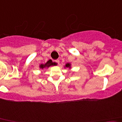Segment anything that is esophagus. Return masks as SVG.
<instances>
[{"label":"esophagus","instance_id":"1","mask_svg":"<svg viewBox=\"0 0 122 122\" xmlns=\"http://www.w3.org/2000/svg\"><path fill=\"white\" fill-rule=\"evenodd\" d=\"M55 62H56V63L58 65H59V64H60V60H55Z\"/></svg>","mask_w":122,"mask_h":122}]
</instances>
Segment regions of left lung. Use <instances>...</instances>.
I'll return each instance as SVG.
<instances>
[{
    "instance_id": "obj_1",
    "label": "left lung",
    "mask_w": 122,
    "mask_h": 122,
    "mask_svg": "<svg viewBox=\"0 0 122 122\" xmlns=\"http://www.w3.org/2000/svg\"><path fill=\"white\" fill-rule=\"evenodd\" d=\"M66 67H69V68H70V64H67L66 65Z\"/></svg>"
}]
</instances>
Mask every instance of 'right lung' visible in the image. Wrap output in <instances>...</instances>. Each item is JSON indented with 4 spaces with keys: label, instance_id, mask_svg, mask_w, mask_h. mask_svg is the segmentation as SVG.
<instances>
[{
    "label": "right lung",
    "instance_id": "obj_1",
    "mask_svg": "<svg viewBox=\"0 0 122 122\" xmlns=\"http://www.w3.org/2000/svg\"><path fill=\"white\" fill-rule=\"evenodd\" d=\"M55 65H56V63H55V62H53L52 61H51V60H49V61H48L46 64H45L41 65L40 68H41L42 69H43L44 68H45V67H48V68L50 66H55Z\"/></svg>",
    "mask_w": 122,
    "mask_h": 122
}]
</instances>
